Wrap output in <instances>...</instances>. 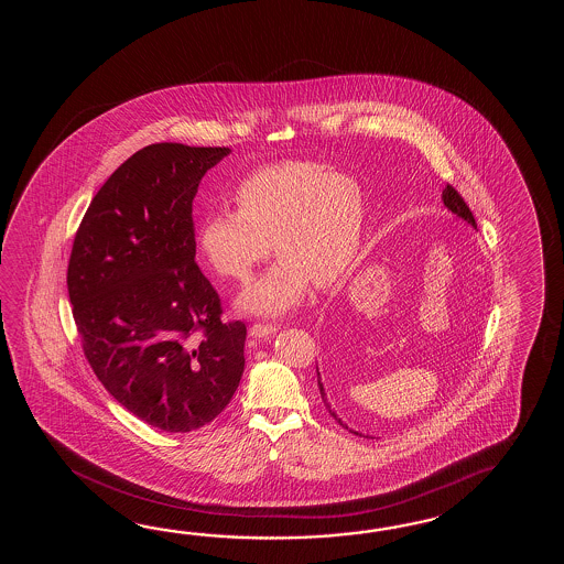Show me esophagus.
Listing matches in <instances>:
<instances>
[{
    "instance_id": "esophagus-1",
    "label": "esophagus",
    "mask_w": 564,
    "mask_h": 564,
    "mask_svg": "<svg viewBox=\"0 0 564 564\" xmlns=\"http://www.w3.org/2000/svg\"><path fill=\"white\" fill-rule=\"evenodd\" d=\"M276 330V324H253L252 328H250V336H253V338H264V336L274 335Z\"/></svg>"
}]
</instances>
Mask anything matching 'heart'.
I'll return each mask as SVG.
<instances>
[{
	"label": "heart",
	"instance_id": "heart-1",
	"mask_svg": "<svg viewBox=\"0 0 564 564\" xmlns=\"http://www.w3.org/2000/svg\"><path fill=\"white\" fill-rule=\"evenodd\" d=\"M236 204L212 209L197 231L217 274L248 282L272 243L280 256L241 294V311L282 314L304 299L311 282L328 288L347 276L365 224L362 189L347 173L316 161H278L241 181Z\"/></svg>",
	"mask_w": 564,
	"mask_h": 564
}]
</instances>
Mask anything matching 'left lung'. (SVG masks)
<instances>
[{
  "label": "left lung",
  "instance_id": "1",
  "mask_svg": "<svg viewBox=\"0 0 564 564\" xmlns=\"http://www.w3.org/2000/svg\"><path fill=\"white\" fill-rule=\"evenodd\" d=\"M442 199H444V205L454 214V216L459 217V219H464L466 224H469L471 228L478 229V226H476V219H474V216H471V212H469L468 205H466V202L462 199V195L452 187V185H447L445 187L444 193H442ZM357 328L360 330V326H357V323H348V318H336L335 326H333V333H330V345H333V352H336V350H340V345L345 347V345H348L344 343L345 338L344 336L347 335V340H350L352 338V335L357 333ZM352 345V343H350ZM333 359L336 360L335 355H333ZM338 360H340V355H338ZM316 377H318V389H321V397H323V403L324 408H326V411L330 413V417L340 425V427H345L347 432L355 433V435H359V437H369V435H365V433H359L357 430H352V427H348L347 421L343 420L340 415H338V411H336L335 408V401H333V395L328 393V389L324 387L323 381V375H321V371H318V365H316Z\"/></svg>",
  "mask_w": 564,
  "mask_h": 564
}]
</instances>
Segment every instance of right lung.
Returning a JSON list of instances; mask_svg holds the SVG:
<instances>
[{
    "mask_svg": "<svg viewBox=\"0 0 564 564\" xmlns=\"http://www.w3.org/2000/svg\"><path fill=\"white\" fill-rule=\"evenodd\" d=\"M228 147L155 143L129 156L88 205L68 294L86 359L132 415L161 432L199 430L243 372L246 324L195 264L193 197Z\"/></svg>",
    "mask_w": 564,
    "mask_h": 564,
    "instance_id": "add662e5",
    "label": "right lung"
}]
</instances>
